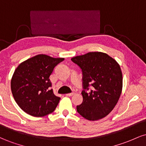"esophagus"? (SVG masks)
Returning a JSON list of instances; mask_svg holds the SVG:
<instances>
[{"instance_id": "obj_1", "label": "esophagus", "mask_w": 146, "mask_h": 146, "mask_svg": "<svg viewBox=\"0 0 146 146\" xmlns=\"http://www.w3.org/2000/svg\"><path fill=\"white\" fill-rule=\"evenodd\" d=\"M73 94H74V93H67V94H66V95L67 97H71Z\"/></svg>"}]
</instances>
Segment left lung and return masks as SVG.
Returning a JSON list of instances; mask_svg holds the SVG:
<instances>
[{
  "mask_svg": "<svg viewBox=\"0 0 146 146\" xmlns=\"http://www.w3.org/2000/svg\"><path fill=\"white\" fill-rule=\"evenodd\" d=\"M71 60L82 71L83 102L77 106V111L90 121L102 119L113 110L121 95L123 78L119 65L102 52H89Z\"/></svg>",
  "mask_w": 146,
  "mask_h": 146,
  "instance_id": "left-lung-1",
  "label": "left lung"
}]
</instances>
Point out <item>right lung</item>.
<instances>
[{"instance_id":"obj_1","label":"right lung","mask_w":146,"mask_h":146,"mask_svg":"<svg viewBox=\"0 0 146 146\" xmlns=\"http://www.w3.org/2000/svg\"><path fill=\"white\" fill-rule=\"evenodd\" d=\"M64 58L40 54L20 64L11 81V89L17 104L33 117H44L53 113L60 98L51 89L50 75Z\"/></svg>"}]
</instances>
